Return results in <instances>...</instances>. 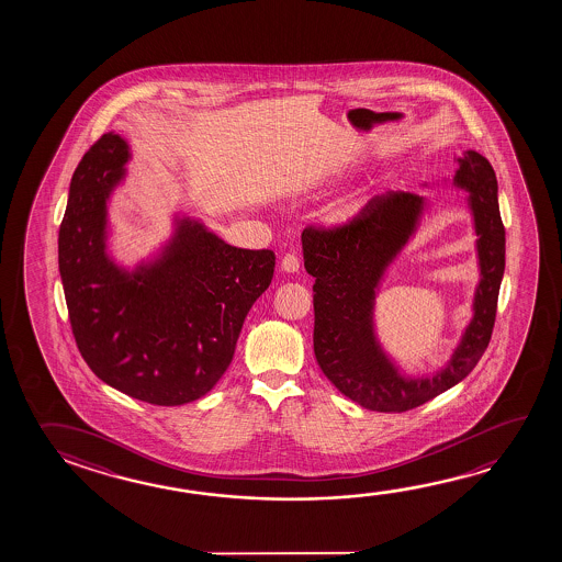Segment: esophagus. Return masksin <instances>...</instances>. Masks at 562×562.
<instances>
[{"instance_id":"34e87169","label":"esophagus","mask_w":562,"mask_h":562,"mask_svg":"<svg viewBox=\"0 0 562 562\" xmlns=\"http://www.w3.org/2000/svg\"><path fill=\"white\" fill-rule=\"evenodd\" d=\"M282 270L285 272H297L300 270V257L295 252H285L282 257Z\"/></svg>"}]
</instances>
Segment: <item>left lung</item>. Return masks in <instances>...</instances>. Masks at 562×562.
Here are the masks:
<instances>
[{"instance_id":"obj_1","label":"left lung","mask_w":562,"mask_h":562,"mask_svg":"<svg viewBox=\"0 0 562 562\" xmlns=\"http://www.w3.org/2000/svg\"><path fill=\"white\" fill-rule=\"evenodd\" d=\"M454 182L470 192L482 280L474 300V319L451 362L437 376H400L372 331L378 280L409 239L422 212V195L387 192L370 200L349 222L312 223L302 233L305 270L315 278V359L340 394L372 412L402 414L459 384L479 364L494 331L497 294L506 268V229L497 205L496 172L480 153L464 150Z\"/></svg>"}]
</instances>
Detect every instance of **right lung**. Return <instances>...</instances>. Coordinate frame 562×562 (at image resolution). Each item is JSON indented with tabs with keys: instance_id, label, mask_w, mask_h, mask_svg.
<instances>
[{
	"instance_id": "1",
	"label": "right lung",
	"mask_w": 562,
	"mask_h": 562,
	"mask_svg": "<svg viewBox=\"0 0 562 562\" xmlns=\"http://www.w3.org/2000/svg\"><path fill=\"white\" fill-rule=\"evenodd\" d=\"M127 158L125 140L105 133L72 175L58 231L70 327L86 364L105 384L147 404H188L229 367L277 257L231 247L184 220L162 258L127 277L103 249L105 200Z\"/></svg>"
}]
</instances>
